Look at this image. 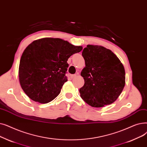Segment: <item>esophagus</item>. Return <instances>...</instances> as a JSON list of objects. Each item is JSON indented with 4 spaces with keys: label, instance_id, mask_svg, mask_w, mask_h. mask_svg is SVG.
I'll use <instances>...</instances> for the list:
<instances>
[{
    "label": "esophagus",
    "instance_id": "1",
    "mask_svg": "<svg viewBox=\"0 0 147 147\" xmlns=\"http://www.w3.org/2000/svg\"><path fill=\"white\" fill-rule=\"evenodd\" d=\"M76 74H74V75H71V78H75L76 76Z\"/></svg>",
    "mask_w": 147,
    "mask_h": 147
}]
</instances>
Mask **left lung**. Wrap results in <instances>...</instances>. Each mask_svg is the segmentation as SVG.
<instances>
[{"label":"left lung","mask_w":147,"mask_h":147,"mask_svg":"<svg viewBox=\"0 0 147 147\" xmlns=\"http://www.w3.org/2000/svg\"><path fill=\"white\" fill-rule=\"evenodd\" d=\"M82 55L86 67L81 72L84 85L81 98L92 107L100 108L114 102L125 86V70L117 55L100 45H88Z\"/></svg>","instance_id":"1"}]
</instances>
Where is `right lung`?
I'll return each mask as SVG.
<instances>
[{
    "label": "right lung",
    "instance_id": "right-lung-1",
    "mask_svg": "<svg viewBox=\"0 0 147 147\" xmlns=\"http://www.w3.org/2000/svg\"><path fill=\"white\" fill-rule=\"evenodd\" d=\"M82 50L59 38L33 41L21 57L18 76L21 87L32 100L41 103L52 101L67 81L68 59Z\"/></svg>",
    "mask_w": 147,
    "mask_h": 147
}]
</instances>
